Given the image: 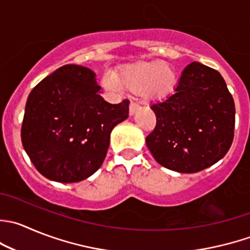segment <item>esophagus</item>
<instances>
[{"label":"esophagus","mask_w":250,"mask_h":250,"mask_svg":"<svg viewBox=\"0 0 250 250\" xmlns=\"http://www.w3.org/2000/svg\"><path fill=\"white\" fill-rule=\"evenodd\" d=\"M139 108H140V106L138 105L137 103H134V101H130V104H129V115H134V113L137 112Z\"/></svg>","instance_id":"esophagus-1"}]
</instances>
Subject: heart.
<instances>
[{
    "label": "heart",
    "mask_w": 250,
    "mask_h": 250,
    "mask_svg": "<svg viewBox=\"0 0 250 250\" xmlns=\"http://www.w3.org/2000/svg\"><path fill=\"white\" fill-rule=\"evenodd\" d=\"M104 84L112 90L122 88L132 93H144L151 99L165 98L176 88L177 72L162 61L142 62L123 67L115 74V79L106 78Z\"/></svg>",
    "instance_id": "obj_1"
}]
</instances>
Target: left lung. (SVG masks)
<instances>
[{"instance_id": "8db88e82", "label": "left lung", "mask_w": 250, "mask_h": 250, "mask_svg": "<svg viewBox=\"0 0 250 250\" xmlns=\"http://www.w3.org/2000/svg\"><path fill=\"white\" fill-rule=\"evenodd\" d=\"M156 125L146 137L166 168L194 173L221 160L234 135V101L221 74L199 62L184 68L174 93L154 104Z\"/></svg>"}]
</instances>
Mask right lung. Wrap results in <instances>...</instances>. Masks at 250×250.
Here are the masks:
<instances>
[{
    "label": "right lung",
    "mask_w": 250,
    "mask_h": 250,
    "mask_svg": "<svg viewBox=\"0 0 250 250\" xmlns=\"http://www.w3.org/2000/svg\"><path fill=\"white\" fill-rule=\"evenodd\" d=\"M95 73L66 64L30 91L21 143L42 176L61 183L83 181L105 160L110 134L128 118L129 101L108 104L99 95Z\"/></svg>",
    "instance_id": "right-lung-1"
}]
</instances>
